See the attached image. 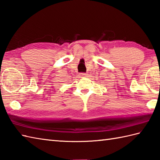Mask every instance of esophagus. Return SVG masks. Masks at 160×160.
Returning <instances> with one entry per match:
<instances>
[{"instance_id":"obj_1","label":"esophagus","mask_w":160,"mask_h":160,"mask_svg":"<svg viewBox=\"0 0 160 160\" xmlns=\"http://www.w3.org/2000/svg\"><path fill=\"white\" fill-rule=\"evenodd\" d=\"M87 76H88V74L87 73H80V76L81 78H86V77H87Z\"/></svg>"}]
</instances>
